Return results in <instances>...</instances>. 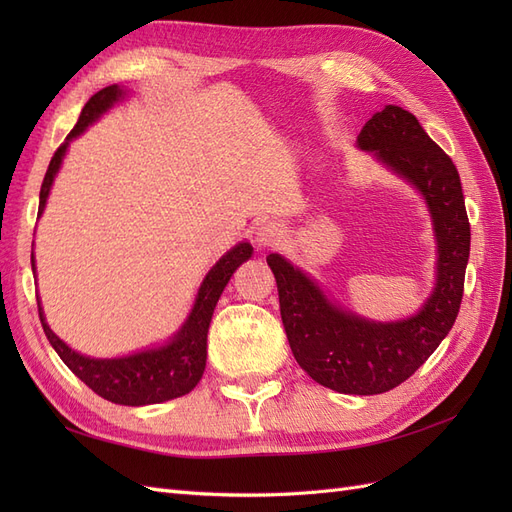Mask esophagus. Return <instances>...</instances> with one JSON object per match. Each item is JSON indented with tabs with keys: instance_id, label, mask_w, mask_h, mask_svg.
Here are the masks:
<instances>
[{
	"instance_id": "obj_1",
	"label": "esophagus",
	"mask_w": 512,
	"mask_h": 512,
	"mask_svg": "<svg viewBox=\"0 0 512 512\" xmlns=\"http://www.w3.org/2000/svg\"><path fill=\"white\" fill-rule=\"evenodd\" d=\"M282 239H284V228L277 222H262L254 232V243L260 247V250L280 245Z\"/></svg>"
}]
</instances>
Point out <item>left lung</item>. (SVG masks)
<instances>
[{"mask_svg":"<svg viewBox=\"0 0 512 512\" xmlns=\"http://www.w3.org/2000/svg\"><path fill=\"white\" fill-rule=\"evenodd\" d=\"M356 145L423 194L438 241L436 288L406 320L374 322L344 312L280 254L267 262L275 275L290 350L318 384L346 395H378L406 382L453 329L470 258V222L453 160L401 106L371 117Z\"/></svg>","mask_w":512,"mask_h":512,"instance_id":"1","label":"left lung"}]
</instances>
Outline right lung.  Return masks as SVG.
I'll list each match as a JSON object with an SVG mask.
<instances>
[{"instance_id":"right-lung-1","label":"right lung","mask_w":512,"mask_h":512,"mask_svg":"<svg viewBox=\"0 0 512 512\" xmlns=\"http://www.w3.org/2000/svg\"><path fill=\"white\" fill-rule=\"evenodd\" d=\"M123 98V89L117 85L104 87L98 94L89 98L85 108L81 111L79 121H76L74 130L68 138L61 143L51 158L49 170H46L42 188H40V207L38 213L44 211L46 198H49L53 179L61 166V160L66 156V149L72 138L79 136L89 123H94L104 111H108L117 100ZM254 247L250 243H239L226 252L213 269L207 273L196 294V301L188 320L177 335L170 339L168 344L160 348H151L136 352L130 356H121V359H91L68 348L61 339L51 331L49 324L44 320V312L38 299V314L46 339H49L59 359L64 361L74 376H79L91 391L100 397L113 401L121 406H149V404H162V401L181 397L190 393L198 380L203 378L205 363H207V333L209 322L213 316V309L218 305L220 294L224 292L232 273L237 271L239 265L252 256ZM32 269L36 273L34 256H32Z\"/></svg>"}]
</instances>
